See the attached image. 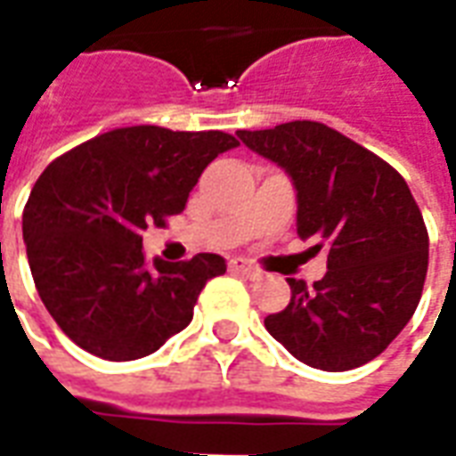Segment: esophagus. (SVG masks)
<instances>
[{
  "mask_svg": "<svg viewBox=\"0 0 456 456\" xmlns=\"http://www.w3.org/2000/svg\"><path fill=\"white\" fill-rule=\"evenodd\" d=\"M229 268L234 271V273H239V276H247V278H261V271H258L254 264H248V261H244V258H232L229 261Z\"/></svg>",
  "mask_w": 456,
  "mask_h": 456,
  "instance_id": "1",
  "label": "esophagus"
}]
</instances>
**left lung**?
Wrapping results in <instances>:
<instances>
[{
    "label": "left lung",
    "mask_w": 456,
    "mask_h": 456,
    "mask_svg": "<svg viewBox=\"0 0 456 456\" xmlns=\"http://www.w3.org/2000/svg\"><path fill=\"white\" fill-rule=\"evenodd\" d=\"M237 136L293 180L297 237L330 248L325 278L313 286L288 278L290 303L266 317V330L322 371L376 359L408 325L428 273V229L408 183L320 121Z\"/></svg>",
    "instance_id": "8db88e82"
}]
</instances>
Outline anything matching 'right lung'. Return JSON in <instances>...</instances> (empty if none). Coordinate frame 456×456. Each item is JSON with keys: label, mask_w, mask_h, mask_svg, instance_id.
<instances>
[{"label": "right lung", "mask_w": 456, "mask_h": 456, "mask_svg": "<svg viewBox=\"0 0 456 456\" xmlns=\"http://www.w3.org/2000/svg\"><path fill=\"white\" fill-rule=\"evenodd\" d=\"M239 141L224 131L126 126L55 159L24 209L31 276L58 327L110 362L149 356L185 330L217 254L146 261L149 224L185 209L202 170Z\"/></svg>", "instance_id": "1"}]
</instances>
